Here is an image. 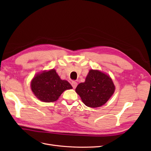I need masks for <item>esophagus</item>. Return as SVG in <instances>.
<instances>
[{
  "label": "esophagus",
  "mask_w": 151,
  "mask_h": 151,
  "mask_svg": "<svg viewBox=\"0 0 151 151\" xmlns=\"http://www.w3.org/2000/svg\"><path fill=\"white\" fill-rule=\"evenodd\" d=\"M71 85L73 87V88L76 89L77 86V82H76V81H72V83H71Z\"/></svg>",
  "instance_id": "esophagus-1"
}]
</instances>
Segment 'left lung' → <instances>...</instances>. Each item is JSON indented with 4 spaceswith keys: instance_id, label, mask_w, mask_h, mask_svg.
<instances>
[{
    "instance_id": "8db88e82",
    "label": "left lung",
    "mask_w": 151,
    "mask_h": 151,
    "mask_svg": "<svg viewBox=\"0 0 151 151\" xmlns=\"http://www.w3.org/2000/svg\"><path fill=\"white\" fill-rule=\"evenodd\" d=\"M115 89L109 76L99 70H90L84 83L77 86L76 91L87 106L96 108L106 103Z\"/></svg>"
}]
</instances>
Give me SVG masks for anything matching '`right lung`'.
Segmentation results:
<instances>
[{"label": "right lung", "instance_id": "add662e5", "mask_svg": "<svg viewBox=\"0 0 151 151\" xmlns=\"http://www.w3.org/2000/svg\"><path fill=\"white\" fill-rule=\"evenodd\" d=\"M31 88L34 94L44 102H54L67 89H72L70 83L61 80L55 70L43 72L36 75L31 83Z\"/></svg>", "mask_w": 151, "mask_h": 151}]
</instances>
